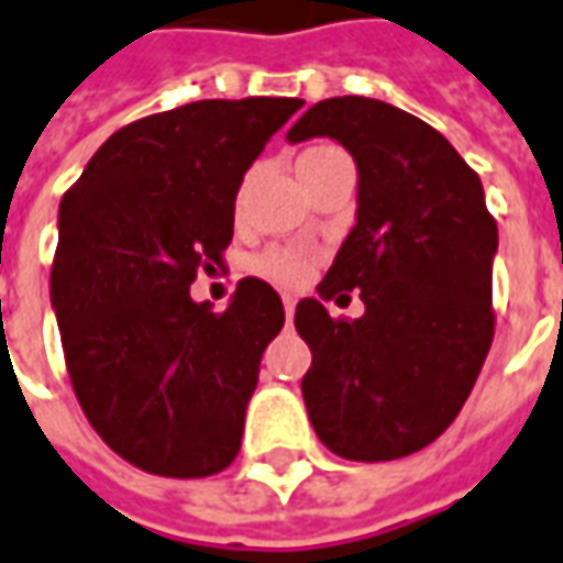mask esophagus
Returning <instances> with one entry per match:
<instances>
[{
  "label": "esophagus",
  "mask_w": 563,
  "mask_h": 563,
  "mask_svg": "<svg viewBox=\"0 0 563 563\" xmlns=\"http://www.w3.org/2000/svg\"><path fill=\"white\" fill-rule=\"evenodd\" d=\"M283 308H286V318H292V311H296V296H283Z\"/></svg>",
  "instance_id": "34e87169"
}]
</instances>
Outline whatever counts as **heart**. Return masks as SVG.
Masks as SVG:
<instances>
[{
	"label": "heart",
	"instance_id": "heart-1",
	"mask_svg": "<svg viewBox=\"0 0 563 563\" xmlns=\"http://www.w3.org/2000/svg\"><path fill=\"white\" fill-rule=\"evenodd\" d=\"M342 152L333 146H314L308 152H301L299 167H311V165H323L330 158H340ZM255 271L274 283H299L308 271V258L299 255L296 249H267L264 255L255 258Z\"/></svg>",
	"mask_w": 563,
	"mask_h": 563
}]
</instances>
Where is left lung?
Masks as SVG:
<instances>
[{"label": "left lung", "mask_w": 563, "mask_h": 563, "mask_svg": "<svg viewBox=\"0 0 563 563\" xmlns=\"http://www.w3.org/2000/svg\"><path fill=\"white\" fill-rule=\"evenodd\" d=\"M311 136L336 140L358 167L355 227L318 292L361 288L365 314L336 321L324 300L299 301L296 330L311 349L305 408L333 455H415L455 420L489 355L498 227L455 146L401 108L323 99L286 133Z\"/></svg>", "instance_id": "8db88e82"}]
</instances>
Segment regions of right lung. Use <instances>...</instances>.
Segmentation results:
<instances>
[{
  "label": "right lung",
  "instance_id": "add662e5",
  "mask_svg": "<svg viewBox=\"0 0 563 563\" xmlns=\"http://www.w3.org/2000/svg\"><path fill=\"white\" fill-rule=\"evenodd\" d=\"M301 99H202L111 133L58 205L52 308L92 430L133 467H230L283 301L258 277L223 314L189 283L221 264L245 170Z\"/></svg>",
  "mask_w": 563,
  "mask_h": 563
}]
</instances>
